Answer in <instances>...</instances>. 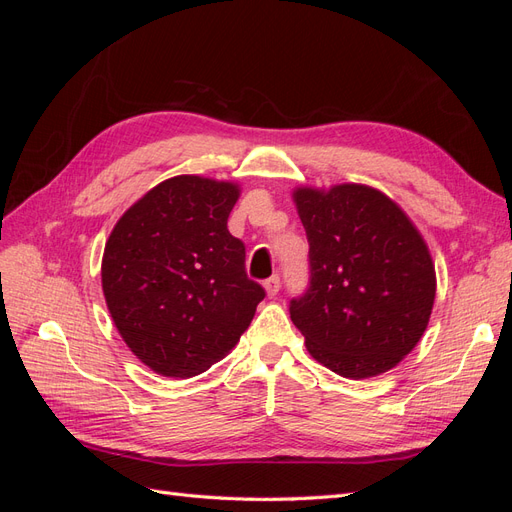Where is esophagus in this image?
Returning <instances> with one entry per match:
<instances>
[{
    "label": "esophagus",
    "instance_id": "34e87169",
    "mask_svg": "<svg viewBox=\"0 0 512 512\" xmlns=\"http://www.w3.org/2000/svg\"><path fill=\"white\" fill-rule=\"evenodd\" d=\"M265 288H267V294H269V297H275V294H277V292H280V288H282V282H280V277H277V275L269 277V280L265 282Z\"/></svg>",
    "mask_w": 512,
    "mask_h": 512
}]
</instances>
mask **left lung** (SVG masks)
Returning a JSON list of instances; mask_svg holds the SVG:
<instances>
[{
    "label": "left lung",
    "instance_id": "1",
    "mask_svg": "<svg viewBox=\"0 0 512 512\" xmlns=\"http://www.w3.org/2000/svg\"><path fill=\"white\" fill-rule=\"evenodd\" d=\"M309 284L290 318L318 363L344 378L395 367L423 337L436 271L423 237L389 196L344 183L294 192Z\"/></svg>",
    "mask_w": 512,
    "mask_h": 512
}]
</instances>
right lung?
Returning <instances> with one entry per match:
<instances>
[{
    "label": "right lung",
    "instance_id": "add662e5",
    "mask_svg": "<svg viewBox=\"0 0 512 512\" xmlns=\"http://www.w3.org/2000/svg\"><path fill=\"white\" fill-rule=\"evenodd\" d=\"M239 188L166 179L134 203L104 247L102 290L123 342L168 378L203 374L235 348L265 288L228 232Z\"/></svg>",
    "mask_w": 512,
    "mask_h": 512
}]
</instances>
